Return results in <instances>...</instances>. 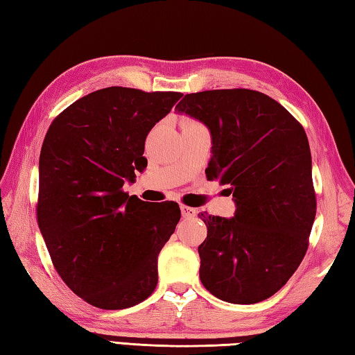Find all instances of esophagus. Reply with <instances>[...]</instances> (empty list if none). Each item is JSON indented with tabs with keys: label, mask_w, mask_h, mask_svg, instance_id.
<instances>
[{
	"label": "esophagus",
	"mask_w": 355,
	"mask_h": 355,
	"mask_svg": "<svg viewBox=\"0 0 355 355\" xmlns=\"http://www.w3.org/2000/svg\"><path fill=\"white\" fill-rule=\"evenodd\" d=\"M180 211H182L184 218H194V216H196V208H191L187 205H180Z\"/></svg>",
	"instance_id": "34e87169"
}]
</instances>
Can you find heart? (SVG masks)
I'll use <instances>...</instances> for the list:
<instances>
[{"label": "heart", "mask_w": 355, "mask_h": 355, "mask_svg": "<svg viewBox=\"0 0 355 355\" xmlns=\"http://www.w3.org/2000/svg\"><path fill=\"white\" fill-rule=\"evenodd\" d=\"M190 122H191V121H187V122H185V124H190Z\"/></svg>", "instance_id": "1"}]
</instances>
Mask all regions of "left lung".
I'll return each instance as SVG.
<instances>
[{
    "label": "left lung",
    "instance_id": "8db88e82",
    "mask_svg": "<svg viewBox=\"0 0 355 355\" xmlns=\"http://www.w3.org/2000/svg\"><path fill=\"white\" fill-rule=\"evenodd\" d=\"M178 113L211 133L205 175L233 193L236 213H200V282L216 297L251 305L276 294L306 254L315 218L311 151L300 122L277 101L248 89L190 93Z\"/></svg>",
    "mask_w": 355,
    "mask_h": 355
}]
</instances>
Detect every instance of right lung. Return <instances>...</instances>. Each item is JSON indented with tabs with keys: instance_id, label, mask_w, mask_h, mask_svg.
<instances>
[{
	"instance_id": "obj_1",
	"label": "right lung",
	"mask_w": 355,
	"mask_h": 355,
	"mask_svg": "<svg viewBox=\"0 0 355 355\" xmlns=\"http://www.w3.org/2000/svg\"><path fill=\"white\" fill-rule=\"evenodd\" d=\"M180 96L107 87L75 101L49 127L36 218L55 270L93 306H135L157 285V256L175 233L179 205H150L122 187L144 168L147 135Z\"/></svg>"
}]
</instances>
